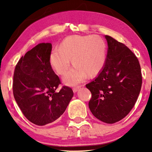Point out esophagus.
Here are the masks:
<instances>
[{"label": "esophagus", "instance_id": "1", "mask_svg": "<svg viewBox=\"0 0 152 152\" xmlns=\"http://www.w3.org/2000/svg\"><path fill=\"white\" fill-rule=\"evenodd\" d=\"M81 87H82V86H76V87H74V88H73V92H74V93H76V92L78 91V90L79 88H80Z\"/></svg>", "mask_w": 152, "mask_h": 152}]
</instances>
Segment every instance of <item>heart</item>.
Wrapping results in <instances>:
<instances>
[{
    "mask_svg": "<svg viewBox=\"0 0 152 152\" xmlns=\"http://www.w3.org/2000/svg\"><path fill=\"white\" fill-rule=\"evenodd\" d=\"M107 58V44L99 35H70L59 45L58 51H51L49 61L59 75H64L70 67L75 66L63 78L66 85H74L86 78L97 76L103 70Z\"/></svg>",
    "mask_w": 152,
    "mask_h": 152,
    "instance_id": "obj_1",
    "label": "heart"
}]
</instances>
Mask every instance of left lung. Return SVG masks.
Listing matches in <instances>:
<instances>
[{
  "instance_id": "left-lung-1",
  "label": "left lung",
  "mask_w": 152,
  "mask_h": 152,
  "mask_svg": "<svg viewBox=\"0 0 152 152\" xmlns=\"http://www.w3.org/2000/svg\"><path fill=\"white\" fill-rule=\"evenodd\" d=\"M103 70L87 84L92 97L88 107L94 116L106 123H115L127 116L134 107L142 84L137 58L127 46L109 35Z\"/></svg>"
}]
</instances>
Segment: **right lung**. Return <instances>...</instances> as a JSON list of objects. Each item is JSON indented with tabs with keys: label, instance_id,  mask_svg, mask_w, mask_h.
Returning <instances> with one entry per match:
<instances>
[{
	"label": "right lung",
	"instance_id": "add662e5",
	"mask_svg": "<svg viewBox=\"0 0 152 152\" xmlns=\"http://www.w3.org/2000/svg\"><path fill=\"white\" fill-rule=\"evenodd\" d=\"M51 49L50 43L37 45L20 58L14 72L15 101L25 117L39 126L58 119L74 95L66 86L56 92L61 82L49 61Z\"/></svg>",
	"mask_w": 152,
	"mask_h": 152
}]
</instances>
